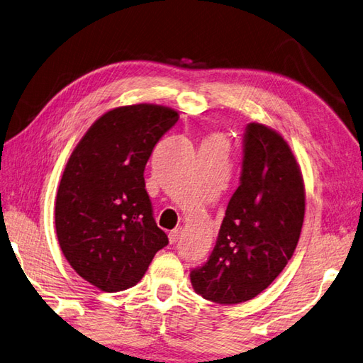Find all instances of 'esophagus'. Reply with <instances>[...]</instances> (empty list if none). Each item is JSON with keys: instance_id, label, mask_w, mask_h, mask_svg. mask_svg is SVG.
<instances>
[{"instance_id": "obj_1", "label": "esophagus", "mask_w": 363, "mask_h": 363, "mask_svg": "<svg viewBox=\"0 0 363 363\" xmlns=\"http://www.w3.org/2000/svg\"><path fill=\"white\" fill-rule=\"evenodd\" d=\"M180 233H182L180 228H174V230L169 232V241H171V244H175L177 241H179Z\"/></svg>"}]
</instances>
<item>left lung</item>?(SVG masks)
<instances>
[{"label":"left lung","mask_w":363,"mask_h":363,"mask_svg":"<svg viewBox=\"0 0 363 363\" xmlns=\"http://www.w3.org/2000/svg\"><path fill=\"white\" fill-rule=\"evenodd\" d=\"M304 213V180L290 145L276 130L249 123L241 183L210 258L191 271L194 291L223 306L260 294L293 257Z\"/></svg>","instance_id":"1"}]
</instances>
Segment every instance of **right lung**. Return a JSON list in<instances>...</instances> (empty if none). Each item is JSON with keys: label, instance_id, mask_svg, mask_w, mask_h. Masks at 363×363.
I'll list each match as a JSON object with an SVG mask.
<instances>
[{"label": "right lung", "instance_id": "1", "mask_svg": "<svg viewBox=\"0 0 363 363\" xmlns=\"http://www.w3.org/2000/svg\"><path fill=\"white\" fill-rule=\"evenodd\" d=\"M177 121V111L150 103L111 109L91 125L64 169L55 206L59 246L77 274L101 291L135 286L167 246L144 169Z\"/></svg>", "mask_w": 363, "mask_h": 363}]
</instances>
